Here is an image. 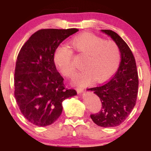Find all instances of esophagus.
<instances>
[{"mask_svg": "<svg viewBox=\"0 0 151 151\" xmlns=\"http://www.w3.org/2000/svg\"><path fill=\"white\" fill-rule=\"evenodd\" d=\"M76 90H77L78 93H79V94H81V93H84V89L82 88H78Z\"/></svg>", "mask_w": 151, "mask_h": 151, "instance_id": "obj_1", "label": "esophagus"}]
</instances>
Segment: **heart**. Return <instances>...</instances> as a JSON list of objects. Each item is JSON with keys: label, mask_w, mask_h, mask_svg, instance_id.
<instances>
[{"label": "heart", "mask_w": 151, "mask_h": 151, "mask_svg": "<svg viewBox=\"0 0 151 151\" xmlns=\"http://www.w3.org/2000/svg\"><path fill=\"white\" fill-rule=\"evenodd\" d=\"M71 43L81 55L86 56L83 63L85 69L74 78L75 84L85 86L93 79L104 82L110 78L118 69L120 63V51L113 41L91 33H83L74 37ZM53 60L58 69L67 77L73 76L76 67L73 61V52L67 46L59 45L53 54Z\"/></svg>", "instance_id": "b5f03b06"}]
</instances>
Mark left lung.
<instances>
[{"instance_id": "1", "label": "left lung", "mask_w": 151, "mask_h": 151, "mask_svg": "<svg viewBox=\"0 0 151 151\" xmlns=\"http://www.w3.org/2000/svg\"><path fill=\"white\" fill-rule=\"evenodd\" d=\"M101 32L118 46L121 62L115 76L109 82L98 87L88 88L100 99L102 109L91 115L95 124L102 127H114L121 124L135 105L138 89V75L133 53L124 40L111 30Z\"/></svg>"}]
</instances>
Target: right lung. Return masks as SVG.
<instances>
[{
    "label": "right lung",
    "mask_w": 151,
    "mask_h": 151,
    "mask_svg": "<svg viewBox=\"0 0 151 151\" xmlns=\"http://www.w3.org/2000/svg\"><path fill=\"white\" fill-rule=\"evenodd\" d=\"M78 29H47L34 33L20 49L16 64L14 86L16 102L24 117L33 124L46 127L63 112V102L77 95L66 89L57 71L55 49Z\"/></svg>",
    "instance_id": "right-lung-1"
}]
</instances>
